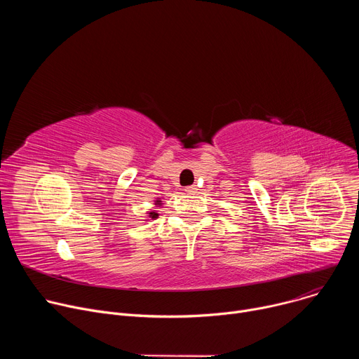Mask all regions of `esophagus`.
<instances>
[{"mask_svg": "<svg viewBox=\"0 0 359 359\" xmlns=\"http://www.w3.org/2000/svg\"><path fill=\"white\" fill-rule=\"evenodd\" d=\"M196 190H197V187H196V186H187V187L184 189V191H186L187 194H194V193H196Z\"/></svg>", "mask_w": 359, "mask_h": 359, "instance_id": "esophagus-1", "label": "esophagus"}]
</instances>
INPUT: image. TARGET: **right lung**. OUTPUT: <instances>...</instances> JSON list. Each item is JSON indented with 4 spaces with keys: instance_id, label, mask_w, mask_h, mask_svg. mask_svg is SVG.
Masks as SVG:
<instances>
[{
    "instance_id": "obj_1",
    "label": "right lung",
    "mask_w": 359,
    "mask_h": 359,
    "mask_svg": "<svg viewBox=\"0 0 359 359\" xmlns=\"http://www.w3.org/2000/svg\"><path fill=\"white\" fill-rule=\"evenodd\" d=\"M162 200H155V206H162ZM159 217V213L158 212H155V210H149L147 212V219H150V220H155V219H158Z\"/></svg>"
}]
</instances>
